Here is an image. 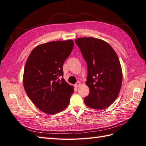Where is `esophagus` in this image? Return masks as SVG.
<instances>
[{
    "label": "esophagus",
    "instance_id": "34e87169",
    "mask_svg": "<svg viewBox=\"0 0 146 146\" xmlns=\"http://www.w3.org/2000/svg\"><path fill=\"white\" fill-rule=\"evenodd\" d=\"M81 85V83H80V82H78V83H76L75 84H74V86H75V87H80Z\"/></svg>",
    "mask_w": 146,
    "mask_h": 146
}]
</instances>
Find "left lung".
<instances>
[{"label":"left lung","mask_w":146,"mask_h":146,"mask_svg":"<svg viewBox=\"0 0 146 146\" xmlns=\"http://www.w3.org/2000/svg\"><path fill=\"white\" fill-rule=\"evenodd\" d=\"M88 65L86 82L89 95L86 105L93 109H104L111 106L120 91L123 74L117 54L110 45L94 37L75 40Z\"/></svg>","instance_id":"8db88e82"}]
</instances>
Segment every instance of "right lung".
Masks as SVG:
<instances>
[{
	"mask_svg": "<svg viewBox=\"0 0 146 146\" xmlns=\"http://www.w3.org/2000/svg\"><path fill=\"white\" fill-rule=\"evenodd\" d=\"M73 46L70 39L40 44L31 51L26 62L25 90L33 103L47 114L57 113L69 105L73 86L62 77L63 63Z\"/></svg>",
	"mask_w": 146,
	"mask_h": 146,
	"instance_id": "obj_1",
	"label": "right lung"
}]
</instances>
